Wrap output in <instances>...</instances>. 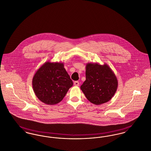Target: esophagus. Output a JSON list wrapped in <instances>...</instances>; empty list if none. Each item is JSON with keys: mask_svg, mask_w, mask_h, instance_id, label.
<instances>
[{"mask_svg": "<svg viewBox=\"0 0 151 151\" xmlns=\"http://www.w3.org/2000/svg\"><path fill=\"white\" fill-rule=\"evenodd\" d=\"M73 84H74V86H79V82L78 81H74Z\"/></svg>", "mask_w": 151, "mask_h": 151, "instance_id": "esophagus-1", "label": "esophagus"}]
</instances>
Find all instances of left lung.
I'll return each instance as SVG.
<instances>
[{"label": "left lung", "instance_id": "8db88e82", "mask_svg": "<svg viewBox=\"0 0 151 151\" xmlns=\"http://www.w3.org/2000/svg\"><path fill=\"white\" fill-rule=\"evenodd\" d=\"M86 76L80 88L91 103L99 105L111 99L118 88V80L107 64L88 63Z\"/></svg>", "mask_w": 151, "mask_h": 151}]
</instances>
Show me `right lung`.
<instances>
[{"label":"right lung","mask_w":151,"mask_h":151,"mask_svg":"<svg viewBox=\"0 0 151 151\" xmlns=\"http://www.w3.org/2000/svg\"><path fill=\"white\" fill-rule=\"evenodd\" d=\"M73 82L63 63L46 62L36 71L32 86L37 98L47 105H55L63 99Z\"/></svg>","instance_id":"1"}]
</instances>
